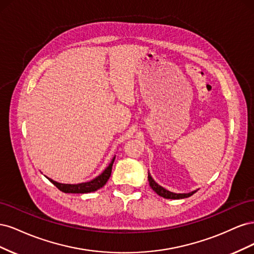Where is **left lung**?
Segmentation results:
<instances>
[{
    "mask_svg": "<svg viewBox=\"0 0 254 254\" xmlns=\"http://www.w3.org/2000/svg\"><path fill=\"white\" fill-rule=\"evenodd\" d=\"M148 181H149L150 188H151L153 190H155L159 196L163 197V198H166V199H182V198H188V197L193 195L194 193H196V190L191 191V193H188V194H176V193H172V191L165 190L164 188L159 186L158 183H156L155 180H153V179L151 178V176L149 175V173H148Z\"/></svg>",
    "mask_w": 254,
    "mask_h": 254,
    "instance_id": "1",
    "label": "left lung"
}]
</instances>
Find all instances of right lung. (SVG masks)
<instances>
[{"mask_svg": "<svg viewBox=\"0 0 254 254\" xmlns=\"http://www.w3.org/2000/svg\"><path fill=\"white\" fill-rule=\"evenodd\" d=\"M115 160V157L112 159L111 163L109 166L106 168V170L97 176L95 179L91 180L89 182H84V183H78V184H64V183H59L54 181L50 178H48L54 186H55L58 190H60L64 193H72V194H84V193H91V191H95L98 189L103 188L105 184L108 181L111 176L112 172V165Z\"/></svg>", "mask_w": 254, "mask_h": 254, "instance_id": "right-lung-1", "label": "right lung"}]
</instances>
